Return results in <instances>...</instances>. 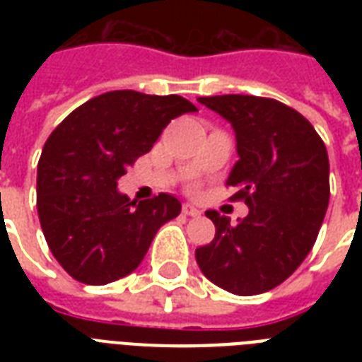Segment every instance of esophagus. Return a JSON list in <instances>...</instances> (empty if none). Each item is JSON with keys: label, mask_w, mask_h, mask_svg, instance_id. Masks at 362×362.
I'll list each match as a JSON object with an SVG mask.
<instances>
[{"label": "esophagus", "mask_w": 362, "mask_h": 362, "mask_svg": "<svg viewBox=\"0 0 362 362\" xmlns=\"http://www.w3.org/2000/svg\"><path fill=\"white\" fill-rule=\"evenodd\" d=\"M182 212H184L186 216H192V218H199V216L203 214V212H201V210H199L197 206H195V204H192V203L182 204Z\"/></svg>", "instance_id": "1"}]
</instances>
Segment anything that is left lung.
Returning a JSON list of instances; mask_svg holds the SVG:
<instances>
[{
	"instance_id": "8db88e82",
	"label": "left lung",
	"mask_w": 362,
	"mask_h": 362,
	"mask_svg": "<svg viewBox=\"0 0 362 362\" xmlns=\"http://www.w3.org/2000/svg\"><path fill=\"white\" fill-rule=\"evenodd\" d=\"M199 103L237 135L238 161L227 178L233 201L247 204L237 223L206 210L214 240L195 250L201 272L221 289L250 297L270 291L298 269L329 206V156L300 112L269 98L214 95Z\"/></svg>"
}]
</instances>
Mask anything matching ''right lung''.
Returning <instances> with one entry per match:
<instances>
[{
	"instance_id": "add662e5",
	"label": "right lung",
	"mask_w": 362,
	"mask_h": 362,
	"mask_svg": "<svg viewBox=\"0 0 362 362\" xmlns=\"http://www.w3.org/2000/svg\"><path fill=\"white\" fill-rule=\"evenodd\" d=\"M195 110L180 95L116 90L81 105L50 133L37 165V212L50 252L76 281L105 286L131 274L159 227L180 214L169 193L129 201L118 178L170 120Z\"/></svg>"
}]
</instances>
